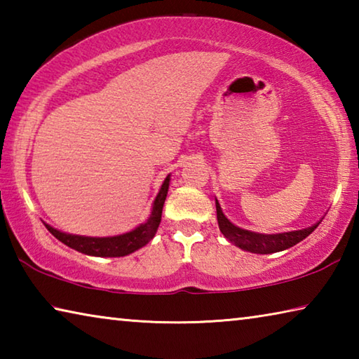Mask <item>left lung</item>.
Masks as SVG:
<instances>
[{
    "mask_svg": "<svg viewBox=\"0 0 359 359\" xmlns=\"http://www.w3.org/2000/svg\"><path fill=\"white\" fill-rule=\"evenodd\" d=\"M217 208V220L218 228H220L222 234L226 238L231 244L242 248V250L250 253H259V255H269L276 252L287 250V248L296 245L297 242L306 239L309 234H312L318 223L312 224V226L297 229V231H288V233H278V234H261L255 233V231H248L244 228L236 226L233 222L228 220V217L223 214L220 208V203L215 199Z\"/></svg>",
    "mask_w": 359,
    "mask_h": 359,
    "instance_id": "obj_1",
    "label": "left lung"
}]
</instances>
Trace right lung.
I'll list each match as a JSON object with an SVG mask.
<instances>
[{
    "label": "right lung",
    "mask_w": 359,
    "mask_h": 359,
    "mask_svg": "<svg viewBox=\"0 0 359 359\" xmlns=\"http://www.w3.org/2000/svg\"><path fill=\"white\" fill-rule=\"evenodd\" d=\"M169 182H171V174L163 180L160 191H158L154 204H151L150 217L144 223L139 224L135 229L128 231V233L118 234V236H109V238H90V236H77V234H68L63 231H58L50 224H46V228L50 231V234L63 242L74 250L90 255V257H101V258H117V257H126L133 252L139 250L144 245L154 239L156 234V229L160 226L161 222V212L163 205H165Z\"/></svg>",
    "instance_id": "right-lung-1"
}]
</instances>
